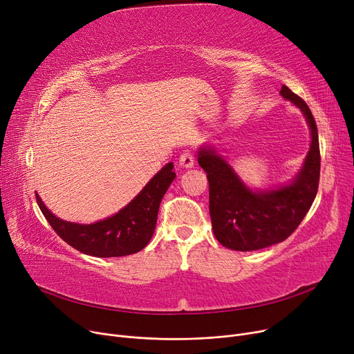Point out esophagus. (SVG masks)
Wrapping results in <instances>:
<instances>
[{
	"instance_id": "34e87169",
	"label": "esophagus",
	"mask_w": 354,
	"mask_h": 354,
	"mask_svg": "<svg viewBox=\"0 0 354 354\" xmlns=\"http://www.w3.org/2000/svg\"><path fill=\"white\" fill-rule=\"evenodd\" d=\"M195 163V158H194V153L191 151H185L180 153L179 156V165L182 167H192Z\"/></svg>"
}]
</instances>
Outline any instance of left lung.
<instances>
[{"instance_id": "obj_1", "label": "left lung", "mask_w": 354, "mask_h": 354, "mask_svg": "<svg viewBox=\"0 0 354 354\" xmlns=\"http://www.w3.org/2000/svg\"><path fill=\"white\" fill-rule=\"evenodd\" d=\"M281 96L299 106L310 130L311 146L301 172L280 189L251 192L232 167L211 149H201L198 163L209 182V214L219 243L235 251H255L283 243L301 224L319 191L320 145L307 103L287 86Z\"/></svg>"}]
</instances>
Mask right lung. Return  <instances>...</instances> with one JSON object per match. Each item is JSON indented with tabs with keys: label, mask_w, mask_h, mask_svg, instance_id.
<instances>
[{
	"label": "right lung",
	"mask_w": 354,
	"mask_h": 354,
	"mask_svg": "<svg viewBox=\"0 0 354 354\" xmlns=\"http://www.w3.org/2000/svg\"><path fill=\"white\" fill-rule=\"evenodd\" d=\"M174 165L167 163L149 180L140 194L116 215L90 225H80L54 216L35 195L51 228L77 251L93 257H123L139 252L151 241L160 201L175 179Z\"/></svg>",
	"instance_id": "right-lung-1"
}]
</instances>
